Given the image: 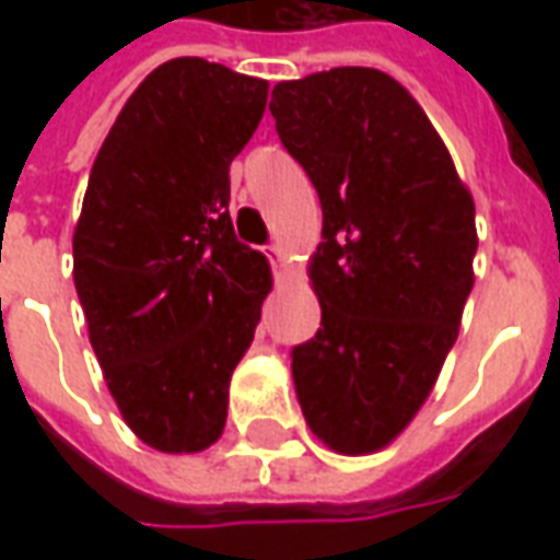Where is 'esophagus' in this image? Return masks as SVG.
Returning <instances> with one entry per match:
<instances>
[{
	"label": "esophagus",
	"mask_w": 560,
	"mask_h": 560,
	"mask_svg": "<svg viewBox=\"0 0 560 560\" xmlns=\"http://www.w3.org/2000/svg\"><path fill=\"white\" fill-rule=\"evenodd\" d=\"M267 257H269V264H272V269H276V279H284V248L281 245H269L267 248Z\"/></svg>",
	"instance_id": "34e87169"
}]
</instances>
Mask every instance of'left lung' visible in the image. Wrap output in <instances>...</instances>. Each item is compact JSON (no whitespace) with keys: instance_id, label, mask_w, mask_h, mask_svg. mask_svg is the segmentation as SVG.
I'll return each instance as SVG.
<instances>
[{"instance_id":"8db88e82","label":"left lung","mask_w":560,"mask_h":560,"mask_svg":"<svg viewBox=\"0 0 560 560\" xmlns=\"http://www.w3.org/2000/svg\"><path fill=\"white\" fill-rule=\"evenodd\" d=\"M281 143L324 207L308 257L315 339L293 348L308 429L341 456L389 446L417 417L474 288V197L411 92L377 68L281 80Z\"/></svg>"}]
</instances>
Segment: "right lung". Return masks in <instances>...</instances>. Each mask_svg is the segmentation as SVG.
Listing matches in <instances>:
<instances>
[{
	"label": "right lung",
	"instance_id": "obj_1",
	"mask_svg": "<svg viewBox=\"0 0 560 560\" xmlns=\"http://www.w3.org/2000/svg\"><path fill=\"white\" fill-rule=\"evenodd\" d=\"M269 83L200 56L159 66L104 138L74 228V288L116 408L143 444L200 453L228 422L231 375L272 291L236 243L231 161Z\"/></svg>",
	"mask_w": 560,
	"mask_h": 560
}]
</instances>
